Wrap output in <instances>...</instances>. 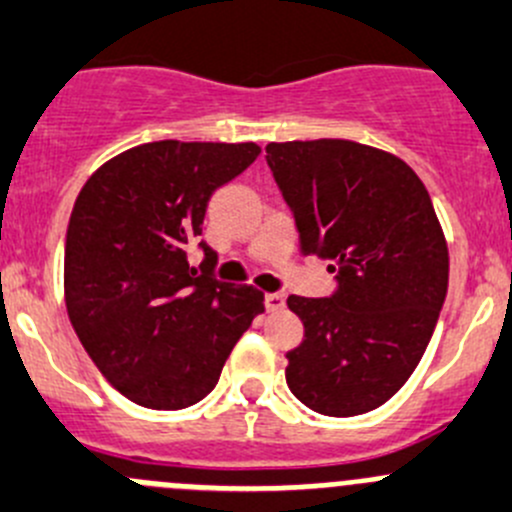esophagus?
I'll return each mask as SVG.
<instances>
[{
  "label": "esophagus",
  "instance_id": "obj_1",
  "mask_svg": "<svg viewBox=\"0 0 512 512\" xmlns=\"http://www.w3.org/2000/svg\"><path fill=\"white\" fill-rule=\"evenodd\" d=\"M286 306L284 294H266V309L269 311H281Z\"/></svg>",
  "mask_w": 512,
  "mask_h": 512
}]
</instances>
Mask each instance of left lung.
<instances>
[{"label":"left lung","instance_id":"left-lung-1","mask_svg":"<svg viewBox=\"0 0 512 512\" xmlns=\"http://www.w3.org/2000/svg\"><path fill=\"white\" fill-rule=\"evenodd\" d=\"M266 160L301 256L339 274L332 299H286L304 324L286 384L319 415L377 410L420 364L447 294L450 256L430 193L405 160L354 140L269 143Z\"/></svg>","mask_w":512,"mask_h":512}]
</instances>
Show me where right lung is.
I'll use <instances>...</instances> for the list:
<instances>
[{
    "mask_svg": "<svg viewBox=\"0 0 512 512\" xmlns=\"http://www.w3.org/2000/svg\"><path fill=\"white\" fill-rule=\"evenodd\" d=\"M256 143H143L102 163L72 208L65 304L102 377L135 405L183 410L216 387L228 354L264 314L256 286L191 266L211 193L259 158Z\"/></svg>",
    "mask_w": 512,
    "mask_h": 512,
    "instance_id": "add662e5",
    "label": "right lung"
}]
</instances>
